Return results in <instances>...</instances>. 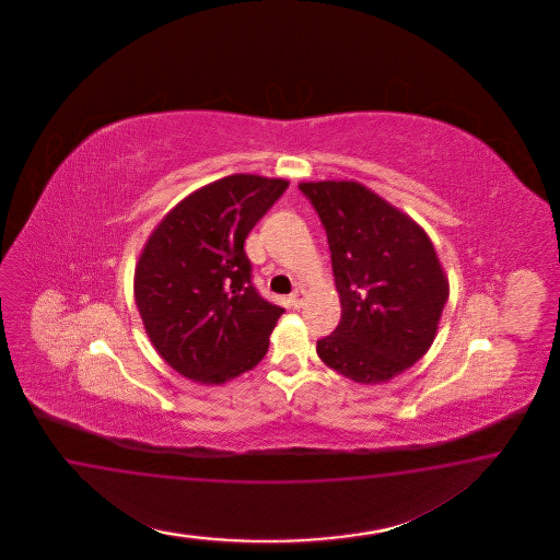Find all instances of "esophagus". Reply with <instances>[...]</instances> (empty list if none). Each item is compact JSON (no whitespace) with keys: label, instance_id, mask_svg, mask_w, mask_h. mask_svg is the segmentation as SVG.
Here are the masks:
<instances>
[{"label":"esophagus","instance_id":"34e87169","mask_svg":"<svg viewBox=\"0 0 560 560\" xmlns=\"http://www.w3.org/2000/svg\"><path fill=\"white\" fill-rule=\"evenodd\" d=\"M305 302V291L302 288L295 289L291 295H289V304L291 307H295V310H300Z\"/></svg>","mask_w":560,"mask_h":560}]
</instances>
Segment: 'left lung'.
I'll return each instance as SVG.
<instances>
[{"label":"left lung","instance_id":"1","mask_svg":"<svg viewBox=\"0 0 560 560\" xmlns=\"http://www.w3.org/2000/svg\"><path fill=\"white\" fill-rule=\"evenodd\" d=\"M300 190L326 230L342 307L316 351L353 382H388L435 339L450 295L438 253L415 221L357 183H302Z\"/></svg>","mask_w":560,"mask_h":560}]
</instances>
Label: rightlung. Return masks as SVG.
I'll return each instance as SVG.
<instances>
[{
    "label": "right lung",
    "instance_id": "obj_1",
    "mask_svg": "<svg viewBox=\"0 0 560 560\" xmlns=\"http://www.w3.org/2000/svg\"><path fill=\"white\" fill-rule=\"evenodd\" d=\"M288 180L232 174L199 188L153 230L136 269V302L155 351L178 373L223 384L253 370L285 312L253 283L244 242Z\"/></svg>",
    "mask_w": 560,
    "mask_h": 560
}]
</instances>
